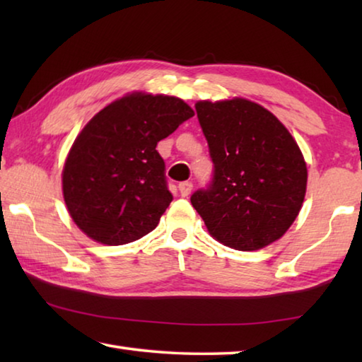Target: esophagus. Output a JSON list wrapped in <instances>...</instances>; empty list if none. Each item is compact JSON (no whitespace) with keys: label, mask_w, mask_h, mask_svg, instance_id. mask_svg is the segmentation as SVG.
<instances>
[{"label":"esophagus","mask_w":362,"mask_h":362,"mask_svg":"<svg viewBox=\"0 0 362 362\" xmlns=\"http://www.w3.org/2000/svg\"><path fill=\"white\" fill-rule=\"evenodd\" d=\"M192 189H193V183L192 182H180L179 183V192H180V194L183 196V198H185V196H188L189 193H192Z\"/></svg>","instance_id":"obj_1"}]
</instances>
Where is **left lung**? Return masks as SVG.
Here are the masks:
<instances>
[{"mask_svg": "<svg viewBox=\"0 0 362 362\" xmlns=\"http://www.w3.org/2000/svg\"><path fill=\"white\" fill-rule=\"evenodd\" d=\"M194 108L214 163L209 187L192 194L207 230L238 250L279 240L302 209L308 177L291 132L267 108L240 97Z\"/></svg>", "mask_w": 362, "mask_h": 362, "instance_id": "left-lung-1", "label": "left lung"}]
</instances>
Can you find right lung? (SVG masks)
<instances>
[{
  "instance_id": "obj_1",
  "label": "right lung",
  "mask_w": 362,
  "mask_h": 362,
  "mask_svg": "<svg viewBox=\"0 0 362 362\" xmlns=\"http://www.w3.org/2000/svg\"><path fill=\"white\" fill-rule=\"evenodd\" d=\"M193 115L177 97L132 93L84 126L62 173L66 209L79 230L121 246L156 228L173 201L156 145Z\"/></svg>"
}]
</instances>
